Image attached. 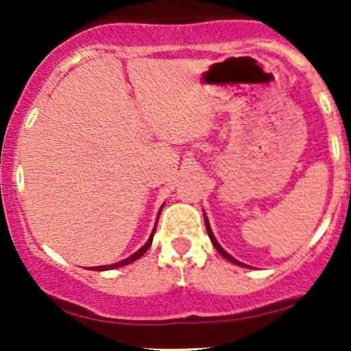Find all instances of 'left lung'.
<instances>
[{"label":"left lung","mask_w":351,"mask_h":351,"mask_svg":"<svg viewBox=\"0 0 351 351\" xmlns=\"http://www.w3.org/2000/svg\"><path fill=\"white\" fill-rule=\"evenodd\" d=\"M205 226H207V232H208V238H210V241H212V243H214L215 250H217V251H219V253H221V254H222V256H224V258H226V260H229V261H232V263H234V265H239V267H243V263H239V261H238V260H234V258H232V256H231V254H229V253H226V251H224V250H222V247H221V244H219V243H217V239H215V238H214V234H212V229H210V226H208V221H207V217H205Z\"/></svg>","instance_id":"obj_1"}]
</instances>
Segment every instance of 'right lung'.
Wrapping results in <instances>:
<instances>
[{
    "label": "right lung",
    "mask_w": 351,
    "mask_h": 351,
    "mask_svg": "<svg viewBox=\"0 0 351 351\" xmlns=\"http://www.w3.org/2000/svg\"><path fill=\"white\" fill-rule=\"evenodd\" d=\"M161 208H162V207H161ZM154 231H156V228H154ZM154 231H153V234H151V238L147 239V243L144 244V246L141 247V250L137 251V253H134L132 256L125 258V260H123V261H119V263H113V265H105V267H97V270H108V268H119V267H123V265H129V263H132V261L139 260V258L143 256V254L146 253L147 250H149L151 243H153V236H154Z\"/></svg>",
    "instance_id": "add662e5"
}]
</instances>
